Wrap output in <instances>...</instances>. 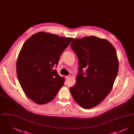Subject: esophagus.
Listing matches in <instances>:
<instances>
[{
  "instance_id": "1",
  "label": "esophagus",
  "mask_w": 134,
  "mask_h": 134,
  "mask_svg": "<svg viewBox=\"0 0 134 134\" xmlns=\"http://www.w3.org/2000/svg\"><path fill=\"white\" fill-rule=\"evenodd\" d=\"M70 77H71L70 75H69V76H66L65 77V78H66V79H69V78H70Z\"/></svg>"
}]
</instances>
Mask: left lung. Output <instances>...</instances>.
<instances>
[{
    "instance_id": "obj_1",
    "label": "left lung",
    "mask_w": 134,
    "mask_h": 134,
    "mask_svg": "<svg viewBox=\"0 0 134 134\" xmlns=\"http://www.w3.org/2000/svg\"><path fill=\"white\" fill-rule=\"evenodd\" d=\"M70 47L79 60V74L71 93L82 108H94L113 88L119 71L115 49L108 40L95 36L74 39Z\"/></svg>"
}]
</instances>
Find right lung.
<instances>
[{"mask_svg": "<svg viewBox=\"0 0 134 134\" xmlns=\"http://www.w3.org/2000/svg\"><path fill=\"white\" fill-rule=\"evenodd\" d=\"M73 40L38 32L23 46L16 61V73L23 90L34 102H50L63 86L65 79L53 68Z\"/></svg>", "mask_w": 134, "mask_h": 134, "instance_id": "obj_1", "label": "right lung"}]
</instances>
